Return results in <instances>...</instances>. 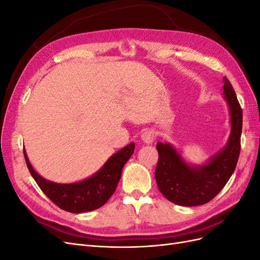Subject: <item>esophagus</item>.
<instances>
[{"instance_id": "1", "label": "esophagus", "mask_w": 260, "mask_h": 260, "mask_svg": "<svg viewBox=\"0 0 260 260\" xmlns=\"http://www.w3.org/2000/svg\"><path fill=\"white\" fill-rule=\"evenodd\" d=\"M141 140H142V142L145 144H152L153 141L155 140L154 132L152 130H145L142 133V136H141Z\"/></svg>"}]
</instances>
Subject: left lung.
<instances>
[{
	"label": "left lung",
	"mask_w": 260,
	"mask_h": 260,
	"mask_svg": "<svg viewBox=\"0 0 260 260\" xmlns=\"http://www.w3.org/2000/svg\"><path fill=\"white\" fill-rule=\"evenodd\" d=\"M223 99L230 112L231 132L225 146L201 166L187 164L170 143L158 142L155 170L157 186L168 201L181 206H199L222 190L237 167L241 151L242 108L230 81L223 78Z\"/></svg>",
	"instance_id": "left-lung-1"
}]
</instances>
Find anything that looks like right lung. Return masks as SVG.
I'll use <instances>...</instances> for the list:
<instances>
[{
  "label": "right lung",
  "mask_w": 260,
  "mask_h": 260,
  "mask_svg": "<svg viewBox=\"0 0 260 260\" xmlns=\"http://www.w3.org/2000/svg\"><path fill=\"white\" fill-rule=\"evenodd\" d=\"M135 152L130 143L112 155L98 172L90 178L75 183H56L41 177L31 166L25 149L27 167L39 187L59 208L74 214L98 209L114 194L119 182L122 168Z\"/></svg>",
  "instance_id": "1"
}]
</instances>
